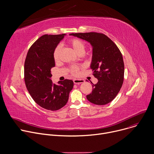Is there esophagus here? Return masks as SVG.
Instances as JSON below:
<instances>
[{
    "label": "esophagus",
    "mask_w": 154,
    "mask_h": 154,
    "mask_svg": "<svg viewBox=\"0 0 154 154\" xmlns=\"http://www.w3.org/2000/svg\"><path fill=\"white\" fill-rule=\"evenodd\" d=\"M73 82L75 84H80V83H82L85 82L84 80L82 79H74Z\"/></svg>",
    "instance_id": "1"
}]
</instances>
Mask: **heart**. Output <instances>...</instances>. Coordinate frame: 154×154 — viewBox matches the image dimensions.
Instances as JSON below:
<instances>
[{"mask_svg":"<svg viewBox=\"0 0 154 154\" xmlns=\"http://www.w3.org/2000/svg\"><path fill=\"white\" fill-rule=\"evenodd\" d=\"M68 43V45L72 48V49L77 55L83 54L84 53L85 49V45L82 40L77 38H74V39H70ZM60 52H61V47L60 46H58L55 48L53 54L54 59L55 61H58ZM69 71L72 75H76L79 72V67L76 66H72L70 68Z\"/></svg>","mask_w":154,"mask_h":154,"instance_id":"heart-1","label":"heart"}]
</instances>
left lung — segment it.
Here are the masks:
<instances>
[{"label": "left lung", "mask_w": 154, "mask_h": 154, "mask_svg": "<svg viewBox=\"0 0 154 154\" xmlns=\"http://www.w3.org/2000/svg\"><path fill=\"white\" fill-rule=\"evenodd\" d=\"M69 35L88 42L93 48L90 68L98 82L93 83L92 93L86 96L87 99L99 105L112 102L120 91L124 81V64L119 49L102 33H79Z\"/></svg>", "instance_id": "obj_1"}]
</instances>
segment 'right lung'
<instances>
[{
    "instance_id": "obj_1",
    "label": "right lung",
    "mask_w": 154,
    "mask_h": 154,
    "mask_svg": "<svg viewBox=\"0 0 154 154\" xmlns=\"http://www.w3.org/2000/svg\"><path fill=\"white\" fill-rule=\"evenodd\" d=\"M66 34L45 35L29 49L24 64V79L27 88L40 106L55 111L68 102L74 82L66 79L53 83L51 68L55 67L53 54L55 48Z\"/></svg>"
}]
</instances>
